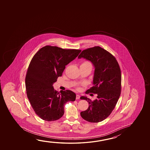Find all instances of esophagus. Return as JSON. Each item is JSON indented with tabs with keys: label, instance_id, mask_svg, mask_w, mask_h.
<instances>
[{
	"label": "esophagus",
	"instance_id": "obj_1",
	"mask_svg": "<svg viewBox=\"0 0 150 150\" xmlns=\"http://www.w3.org/2000/svg\"><path fill=\"white\" fill-rule=\"evenodd\" d=\"M80 98V95H76V99H79Z\"/></svg>",
	"mask_w": 150,
	"mask_h": 150
}]
</instances>
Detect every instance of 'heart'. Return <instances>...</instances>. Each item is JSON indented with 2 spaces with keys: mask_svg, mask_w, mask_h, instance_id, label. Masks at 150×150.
Segmentation results:
<instances>
[{
  "mask_svg": "<svg viewBox=\"0 0 150 150\" xmlns=\"http://www.w3.org/2000/svg\"><path fill=\"white\" fill-rule=\"evenodd\" d=\"M91 64L89 62L87 61H85L83 62L82 63H81V65H87V64Z\"/></svg>",
  "mask_w": 150,
  "mask_h": 150,
  "instance_id": "1",
  "label": "heart"
}]
</instances>
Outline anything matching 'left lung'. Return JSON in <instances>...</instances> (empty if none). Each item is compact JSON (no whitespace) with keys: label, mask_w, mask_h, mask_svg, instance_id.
Masks as SVG:
<instances>
[{"label":"left lung","mask_w":150,"mask_h":150,"mask_svg":"<svg viewBox=\"0 0 150 150\" xmlns=\"http://www.w3.org/2000/svg\"><path fill=\"white\" fill-rule=\"evenodd\" d=\"M92 62L95 67L93 86L86 93H97L96 100L81 96L87 101L88 109L81 115L90 122H101L110 115L120 97L121 91V73L115 57L102 47L97 46L84 50L79 55Z\"/></svg>","instance_id":"8db88e82"}]
</instances>
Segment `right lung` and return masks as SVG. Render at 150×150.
I'll list each match as a JSON object with an SVG mask.
<instances>
[{
	"instance_id": "1",
	"label": "right lung",
	"mask_w": 150,
	"mask_h": 150,
	"mask_svg": "<svg viewBox=\"0 0 150 150\" xmlns=\"http://www.w3.org/2000/svg\"><path fill=\"white\" fill-rule=\"evenodd\" d=\"M81 52V50L47 45L32 57L25 79V88L33 109L42 120L52 121L59 119L64 115L65 104L75 100L74 92L69 90L57 92L53 84L62 75L65 66Z\"/></svg>"
}]
</instances>
